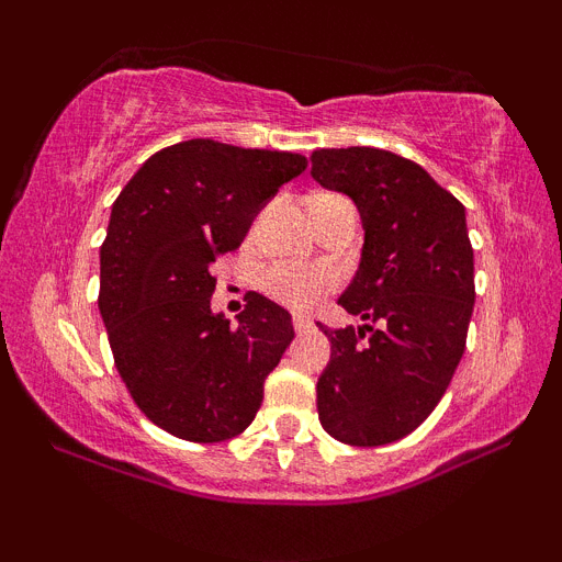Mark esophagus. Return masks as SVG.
<instances>
[{
    "label": "esophagus",
    "instance_id": "obj_1",
    "mask_svg": "<svg viewBox=\"0 0 562 562\" xmlns=\"http://www.w3.org/2000/svg\"><path fill=\"white\" fill-rule=\"evenodd\" d=\"M293 327L295 333H306L308 327H312V319H308L306 314H293Z\"/></svg>",
    "mask_w": 562,
    "mask_h": 562
}]
</instances>
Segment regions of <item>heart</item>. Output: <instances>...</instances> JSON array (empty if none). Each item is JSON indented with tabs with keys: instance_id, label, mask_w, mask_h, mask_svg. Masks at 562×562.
Listing matches in <instances>:
<instances>
[{
	"instance_id": "1",
	"label": "heart",
	"mask_w": 562,
	"mask_h": 562,
	"mask_svg": "<svg viewBox=\"0 0 562 562\" xmlns=\"http://www.w3.org/2000/svg\"><path fill=\"white\" fill-rule=\"evenodd\" d=\"M333 285L335 280L330 272H322V269H312V267H290V263L272 267L267 272V277H263V288H267V293L293 308L314 306L322 295H327V290Z\"/></svg>"
}]
</instances>
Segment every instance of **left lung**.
I'll return each mask as SVG.
<instances>
[{"label": "left lung", "mask_w": 562, "mask_h": 562, "mask_svg": "<svg viewBox=\"0 0 562 562\" xmlns=\"http://www.w3.org/2000/svg\"><path fill=\"white\" fill-rule=\"evenodd\" d=\"M312 177L357 203L364 248L338 303L364 319L330 330L317 380L322 428L340 443L383 447L409 436L465 353L475 277L465 205L423 166L378 147L314 150Z\"/></svg>", "instance_id": "8db88e82"}]
</instances>
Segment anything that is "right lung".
<instances>
[{
    "instance_id": "add662e5",
    "label": "right lung",
    "mask_w": 562,
    "mask_h": 562,
    "mask_svg": "<svg viewBox=\"0 0 562 562\" xmlns=\"http://www.w3.org/2000/svg\"><path fill=\"white\" fill-rule=\"evenodd\" d=\"M303 169L299 153L187 139L147 158L115 198L97 303L115 370L166 434L216 443L254 423L293 322L274 301L248 293L229 325L211 312V267Z\"/></svg>"
}]
</instances>
